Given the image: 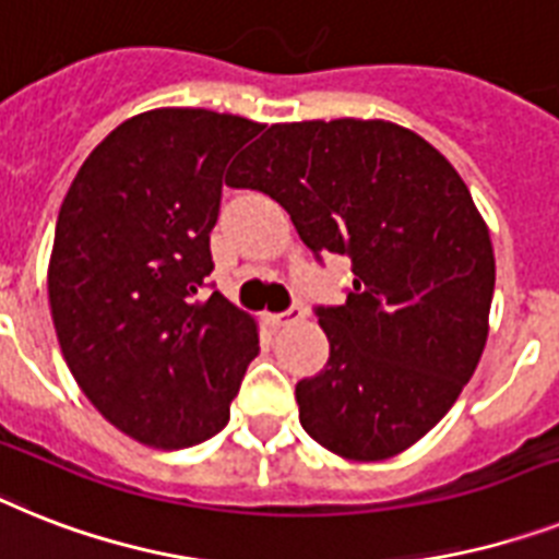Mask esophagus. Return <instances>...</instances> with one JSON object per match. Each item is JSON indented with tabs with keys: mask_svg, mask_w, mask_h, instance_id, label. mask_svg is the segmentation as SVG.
<instances>
[{
	"mask_svg": "<svg viewBox=\"0 0 559 559\" xmlns=\"http://www.w3.org/2000/svg\"><path fill=\"white\" fill-rule=\"evenodd\" d=\"M301 319H304L301 307H293V310H287V312H270V316H266V324L278 330V326L295 324V321H301Z\"/></svg>",
	"mask_w": 559,
	"mask_h": 559,
	"instance_id": "34e87169",
	"label": "esophagus"
}]
</instances>
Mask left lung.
<instances>
[{"label":"left lung","instance_id":"1","mask_svg":"<svg viewBox=\"0 0 559 559\" xmlns=\"http://www.w3.org/2000/svg\"><path fill=\"white\" fill-rule=\"evenodd\" d=\"M226 183L275 198L316 255L353 261L347 301L319 307L324 370L295 388L304 430L342 460L407 451L488 342L497 264L460 171L405 126L342 117L275 122Z\"/></svg>","mask_w":559,"mask_h":559}]
</instances>
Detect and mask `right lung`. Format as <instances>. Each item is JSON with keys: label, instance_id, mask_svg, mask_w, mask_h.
<instances>
[{"label": "right lung", "instance_id": "obj_1", "mask_svg": "<svg viewBox=\"0 0 559 559\" xmlns=\"http://www.w3.org/2000/svg\"><path fill=\"white\" fill-rule=\"evenodd\" d=\"M264 129L209 108L120 122L76 171L57 217L48 304L68 370L140 444L180 451L229 421L258 356V321L212 272L226 163Z\"/></svg>", "mask_w": 559, "mask_h": 559}]
</instances>
